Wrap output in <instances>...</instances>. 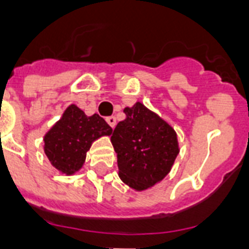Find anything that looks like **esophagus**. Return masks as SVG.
Listing matches in <instances>:
<instances>
[{
  "label": "esophagus",
  "instance_id": "obj_1",
  "mask_svg": "<svg viewBox=\"0 0 249 249\" xmlns=\"http://www.w3.org/2000/svg\"><path fill=\"white\" fill-rule=\"evenodd\" d=\"M106 121H107V124H108L111 128H115V125H116V117L115 116L106 117Z\"/></svg>",
  "mask_w": 249,
  "mask_h": 249
}]
</instances>
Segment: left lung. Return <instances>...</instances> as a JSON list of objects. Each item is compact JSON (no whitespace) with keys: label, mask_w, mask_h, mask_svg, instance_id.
I'll use <instances>...</instances> for the list:
<instances>
[{"label":"left lung","mask_w":249,"mask_h":249,"mask_svg":"<svg viewBox=\"0 0 249 249\" xmlns=\"http://www.w3.org/2000/svg\"><path fill=\"white\" fill-rule=\"evenodd\" d=\"M111 136L119 177L136 191L147 190L170 172L179 154L177 133L164 119L137 102Z\"/></svg>","instance_id":"left-lung-1"}]
</instances>
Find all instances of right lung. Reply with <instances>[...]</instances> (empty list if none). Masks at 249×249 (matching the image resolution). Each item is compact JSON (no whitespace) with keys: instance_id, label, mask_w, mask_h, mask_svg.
Returning <instances> with one entry per match:
<instances>
[{"instance_id":"obj_1","label":"right lung","mask_w":249,"mask_h":249,"mask_svg":"<svg viewBox=\"0 0 249 249\" xmlns=\"http://www.w3.org/2000/svg\"><path fill=\"white\" fill-rule=\"evenodd\" d=\"M111 134L112 128L99 115L86 116L77 106L70 105L44 136L45 155L56 170L72 176L83 168L94 141Z\"/></svg>"}]
</instances>
